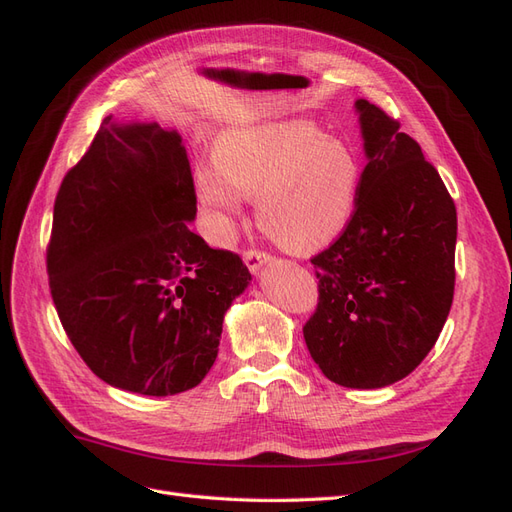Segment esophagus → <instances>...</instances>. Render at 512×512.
Instances as JSON below:
<instances>
[{
    "mask_svg": "<svg viewBox=\"0 0 512 512\" xmlns=\"http://www.w3.org/2000/svg\"><path fill=\"white\" fill-rule=\"evenodd\" d=\"M243 260L247 269H250L252 273H258L262 265H267V262H271V256L265 254V252H258V250H245L243 252Z\"/></svg>",
    "mask_w": 512,
    "mask_h": 512,
    "instance_id": "34e87169",
    "label": "esophagus"
}]
</instances>
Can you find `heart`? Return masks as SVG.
<instances>
[{"label": "heart", "mask_w": 512, "mask_h": 512, "mask_svg": "<svg viewBox=\"0 0 512 512\" xmlns=\"http://www.w3.org/2000/svg\"><path fill=\"white\" fill-rule=\"evenodd\" d=\"M211 161L196 164L194 194L215 243L235 239L241 198H256L258 226L294 254L342 235L363 179L356 153L307 121L228 130Z\"/></svg>", "instance_id": "1"}]
</instances>
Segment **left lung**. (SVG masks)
Returning a JSON list of instances; mask_svg holds the SVG:
<instances>
[{
	"label": "left lung",
	"instance_id": "8db88e82",
	"mask_svg": "<svg viewBox=\"0 0 512 512\" xmlns=\"http://www.w3.org/2000/svg\"><path fill=\"white\" fill-rule=\"evenodd\" d=\"M354 108L367 166L350 224L312 258L320 297L303 337L331 382L382 389L421 365L451 312L457 209L395 119Z\"/></svg>",
	"mask_w": 512,
	"mask_h": 512
}]
</instances>
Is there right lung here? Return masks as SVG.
Returning a JSON list of instances; mask_svg holds the SVG:
<instances>
[{
	"instance_id": "obj_1",
	"label": "right lung",
	"mask_w": 512,
	"mask_h": 512,
	"mask_svg": "<svg viewBox=\"0 0 512 512\" xmlns=\"http://www.w3.org/2000/svg\"><path fill=\"white\" fill-rule=\"evenodd\" d=\"M188 151L156 121L108 115L61 181L46 269L87 367L115 389L166 397L203 382L224 314L250 286L243 260L190 230Z\"/></svg>"
}]
</instances>
